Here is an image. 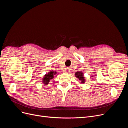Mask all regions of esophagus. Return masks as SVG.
<instances>
[{
    "label": "esophagus",
    "mask_w": 128,
    "mask_h": 128,
    "mask_svg": "<svg viewBox=\"0 0 128 128\" xmlns=\"http://www.w3.org/2000/svg\"><path fill=\"white\" fill-rule=\"evenodd\" d=\"M65 72H69V68H67V69H66V70H65Z\"/></svg>",
    "instance_id": "esophagus-1"
}]
</instances>
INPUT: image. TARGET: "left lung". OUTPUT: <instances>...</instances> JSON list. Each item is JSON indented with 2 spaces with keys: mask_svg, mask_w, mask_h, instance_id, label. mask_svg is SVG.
I'll return each mask as SVG.
<instances>
[{
  "mask_svg": "<svg viewBox=\"0 0 128 128\" xmlns=\"http://www.w3.org/2000/svg\"><path fill=\"white\" fill-rule=\"evenodd\" d=\"M75 76L78 78L82 83H84L85 82V78L83 75V73L80 72H77L75 73Z\"/></svg>",
  "mask_w": 128,
  "mask_h": 128,
  "instance_id": "8db88e82",
  "label": "left lung"
}]
</instances>
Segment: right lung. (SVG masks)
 Segmentation results:
<instances>
[{"mask_svg": "<svg viewBox=\"0 0 128 128\" xmlns=\"http://www.w3.org/2000/svg\"><path fill=\"white\" fill-rule=\"evenodd\" d=\"M56 74V72H54L53 70L50 71L48 74H46L44 76L43 80H43L42 82L45 84V86L48 84L50 81L54 78V76Z\"/></svg>", "mask_w": 128, "mask_h": 128, "instance_id": "add662e5", "label": "right lung"}]
</instances>
